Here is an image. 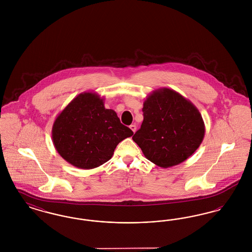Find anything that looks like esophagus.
Here are the masks:
<instances>
[{
    "label": "esophagus",
    "mask_w": 252,
    "mask_h": 252,
    "mask_svg": "<svg viewBox=\"0 0 252 252\" xmlns=\"http://www.w3.org/2000/svg\"><path fill=\"white\" fill-rule=\"evenodd\" d=\"M129 127H130V129H131L132 131L134 132V133H135L136 130H137V126H136V125H135V124L131 125Z\"/></svg>",
    "instance_id": "1"
}]
</instances>
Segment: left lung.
Masks as SVG:
<instances>
[{
    "mask_svg": "<svg viewBox=\"0 0 252 252\" xmlns=\"http://www.w3.org/2000/svg\"><path fill=\"white\" fill-rule=\"evenodd\" d=\"M144 121L132 137L144 157L162 168L178 165L202 143L205 125L192 102L178 92L160 88L144 102Z\"/></svg>",
    "mask_w": 252,
    "mask_h": 252,
    "instance_id": "obj_1",
    "label": "left lung"
}]
</instances>
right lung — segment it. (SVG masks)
Here are the masks:
<instances>
[{
  "instance_id": "obj_1",
  "label": "right lung",
  "mask_w": 252,
  "mask_h": 252,
  "mask_svg": "<svg viewBox=\"0 0 252 252\" xmlns=\"http://www.w3.org/2000/svg\"><path fill=\"white\" fill-rule=\"evenodd\" d=\"M133 135L116 112L104 106V98L85 92L66 106L52 127L56 150L80 169L98 167L111 158L117 144Z\"/></svg>"
}]
</instances>
